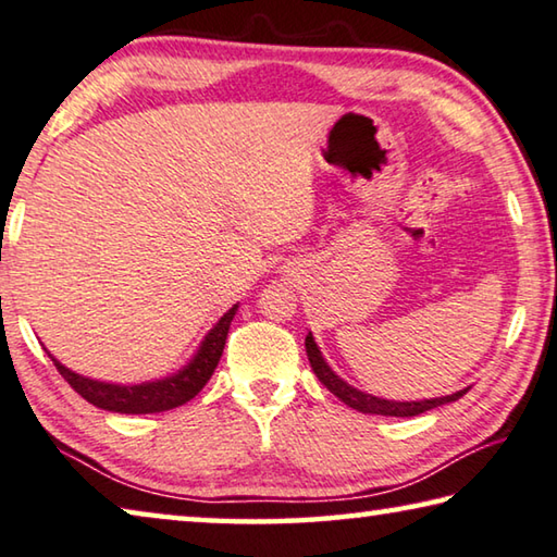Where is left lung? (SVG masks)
Segmentation results:
<instances>
[{
    "instance_id": "obj_1",
    "label": "left lung",
    "mask_w": 557,
    "mask_h": 557,
    "mask_svg": "<svg viewBox=\"0 0 557 557\" xmlns=\"http://www.w3.org/2000/svg\"><path fill=\"white\" fill-rule=\"evenodd\" d=\"M306 352L310 359V367H313L315 376L320 379V384L327 386V392H333L339 401L347 404L349 408H355V411H359V413L411 418V416L431 411V408L453 404V401H457V398H462L467 392H470V388H462V392H457V394L443 396V398H425V401H386V398H376L372 394H364V392H359V388L343 382V379H339L333 369L327 367V362L323 359V355H320L315 339L310 333L306 335Z\"/></svg>"
}]
</instances>
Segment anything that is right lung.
Returning a JSON list of instances; mask_svg holds the SVG:
<instances>
[{
  "label": "right lung",
  "instance_id": "add662e5",
  "mask_svg": "<svg viewBox=\"0 0 557 557\" xmlns=\"http://www.w3.org/2000/svg\"><path fill=\"white\" fill-rule=\"evenodd\" d=\"M237 308L239 306H232L227 313L218 320V325L205 335L200 349L178 374L159 379V382H146V384H134V386L95 382V379L71 372V369L58 362L53 355L48 357H51V362L55 364V369L61 372L65 382L71 384L87 404H92L97 408H104V411H112V413L171 411V408L188 404L190 398L198 396L202 392V386L210 382L214 367H218L222 357L224 339H227L230 323L234 313H237Z\"/></svg>",
  "mask_w": 557,
  "mask_h": 557
}]
</instances>
